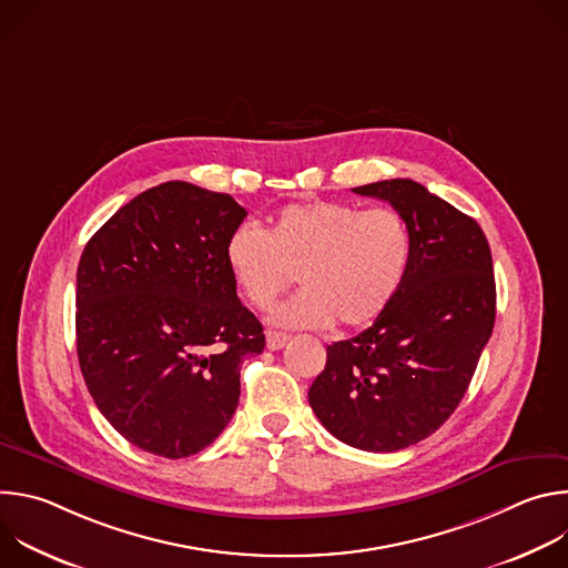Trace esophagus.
<instances>
[{"label": "esophagus", "instance_id": "1", "mask_svg": "<svg viewBox=\"0 0 568 568\" xmlns=\"http://www.w3.org/2000/svg\"><path fill=\"white\" fill-rule=\"evenodd\" d=\"M265 337H267V348H270V351H281V348L287 344V339H290V335L276 333V331H267Z\"/></svg>", "mask_w": 568, "mask_h": 568}]
</instances>
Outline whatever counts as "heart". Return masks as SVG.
<instances>
[{
  "mask_svg": "<svg viewBox=\"0 0 568 568\" xmlns=\"http://www.w3.org/2000/svg\"><path fill=\"white\" fill-rule=\"evenodd\" d=\"M224 263L240 296L272 307L296 274L303 290L281 303L274 321L287 328H364L397 296L412 263L409 224L395 209L362 211L342 202L283 206L270 231L237 224Z\"/></svg>",
  "mask_w": 568,
  "mask_h": 568,
  "instance_id": "heart-1",
  "label": "heart"
}]
</instances>
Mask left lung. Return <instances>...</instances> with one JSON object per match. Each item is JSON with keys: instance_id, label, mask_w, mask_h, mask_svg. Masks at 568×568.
<instances>
[{"instance_id": "8db88e82", "label": "left lung", "mask_w": 568, "mask_h": 568, "mask_svg": "<svg viewBox=\"0 0 568 568\" xmlns=\"http://www.w3.org/2000/svg\"><path fill=\"white\" fill-rule=\"evenodd\" d=\"M353 191L388 202L407 220L412 263L373 326L328 346L307 399L342 443L397 452L432 436L471 382L495 328L493 254L476 220L414 180Z\"/></svg>"}]
</instances>
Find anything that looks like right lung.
I'll use <instances>...</instances> for the list:
<instances>
[{
    "instance_id": "1",
    "label": "right lung",
    "mask_w": 568,
    "mask_h": 568,
    "mask_svg": "<svg viewBox=\"0 0 568 568\" xmlns=\"http://www.w3.org/2000/svg\"><path fill=\"white\" fill-rule=\"evenodd\" d=\"M245 217L226 193L166 182L121 206L80 256L78 364L99 412L143 452L209 447L235 414L242 359L265 348L224 263Z\"/></svg>"
}]
</instances>
